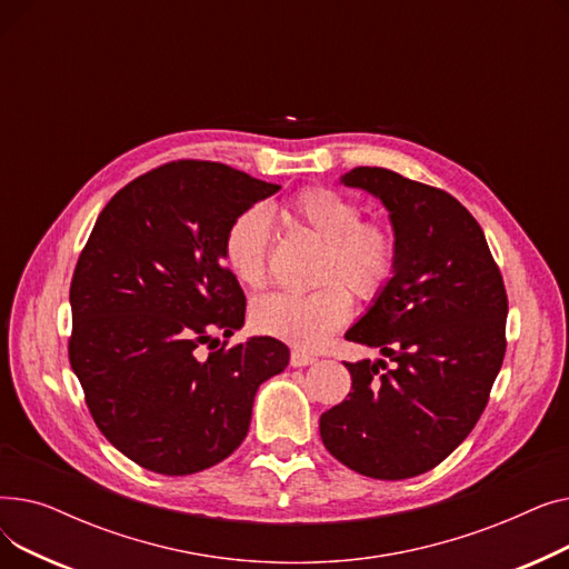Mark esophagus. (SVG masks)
I'll return each instance as SVG.
<instances>
[{
    "label": "esophagus",
    "instance_id": "1",
    "mask_svg": "<svg viewBox=\"0 0 569 569\" xmlns=\"http://www.w3.org/2000/svg\"><path fill=\"white\" fill-rule=\"evenodd\" d=\"M316 362V355L305 352V350H292L290 352V365L292 367H309Z\"/></svg>",
    "mask_w": 569,
    "mask_h": 569
}]
</instances>
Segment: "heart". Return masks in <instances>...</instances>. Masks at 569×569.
I'll list each match as a JSON object with an SVG mask.
<instances>
[{"instance_id": "1", "label": "heart", "mask_w": 569, "mask_h": 569, "mask_svg": "<svg viewBox=\"0 0 569 569\" xmlns=\"http://www.w3.org/2000/svg\"><path fill=\"white\" fill-rule=\"evenodd\" d=\"M288 214L295 223L322 239L311 292L262 295L251 307V325L264 337L300 350H316L348 322L352 295L360 302H376L392 286L401 242L397 230L373 219H362V207L352 198L309 187L297 193ZM223 258L239 283L262 288L269 274V217L262 207L239 212L223 234Z\"/></svg>"}]
</instances>
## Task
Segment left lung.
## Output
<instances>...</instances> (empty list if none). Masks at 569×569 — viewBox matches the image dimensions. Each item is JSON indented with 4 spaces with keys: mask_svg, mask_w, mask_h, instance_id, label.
Instances as JSON below:
<instances>
[{
    "mask_svg": "<svg viewBox=\"0 0 569 569\" xmlns=\"http://www.w3.org/2000/svg\"><path fill=\"white\" fill-rule=\"evenodd\" d=\"M341 182L380 198L399 234L392 286L346 332L395 369L346 362L352 392L320 415V438L355 472L408 480L450 457L485 412L507 348V292L480 223L455 196L369 166Z\"/></svg>",
    "mask_w": 569,
    "mask_h": 569,
    "instance_id": "obj_1",
    "label": "left lung"
}]
</instances>
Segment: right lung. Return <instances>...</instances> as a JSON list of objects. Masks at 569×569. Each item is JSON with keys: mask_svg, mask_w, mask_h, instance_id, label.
<instances>
[{"mask_svg": "<svg viewBox=\"0 0 569 569\" xmlns=\"http://www.w3.org/2000/svg\"><path fill=\"white\" fill-rule=\"evenodd\" d=\"M279 189L217 161L163 163L110 198L78 258L71 369L99 431L147 470L193 475L230 457L260 382L288 367L272 337L211 349L247 311L223 234Z\"/></svg>", "mask_w": 569, "mask_h": 569, "instance_id": "add662e5", "label": "right lung"}]
</instances>
